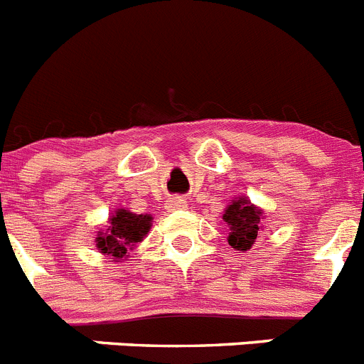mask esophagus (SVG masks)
Wrapping results in <instances>:
<instances>
[{"mask_svg":"<svg viewBox=\"0 0 364 364\" xmlns=\"http://www.w3.org/2000/svg\"><path fill=\"white\" fill-rule=\"evenodd\" d=\"M186 200L184 198H180V197H175L169 200V208H173V210H182V208H186Z\"/></svg>","mask_w":364,"mask_h":364,"instance_id":"obj_1","label":"esophagus"}]
</instances>
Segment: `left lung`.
I'll return each mask as SVG.
<instances>
[{
	"instance_id": "8db88e82",
	"label": "left lung",
	"mask_w": 364,
	"mask_h": 364,
	"mask_svg": "<svg viewBox=\"0 0 364 364\" xmlns=\"http://www.w3.org/2000/svg\"><path fill=\"white\" fill-rule=\"evenodd\" d=\"M260 217H262V213L246 198L233 202L224 213V220L228 222L231 231L230 239H228L230 246L239 250V252L240 250L242 252L250 250L257 239Z\"/></svg>"
}]
</instances>
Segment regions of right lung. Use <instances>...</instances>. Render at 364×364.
<instances>
[{"label": "right lung", "instance_id": "right-lung-1", "mask_svg": "<svg viewBox=\"0 0 364 364\" xmlns=\"http://www.w3.org/2000/svg\"><path fill=\"white\" fill-rule=\"evenodd\" d=\"M153 218L149 215H134L127 210H118L109 220L105 233H100L96 246L102 253L114 259H122L131 246L142 242L151 228Z\"/></svg>", "mask_w": 364, "mask_h": 364}]
</instances>
